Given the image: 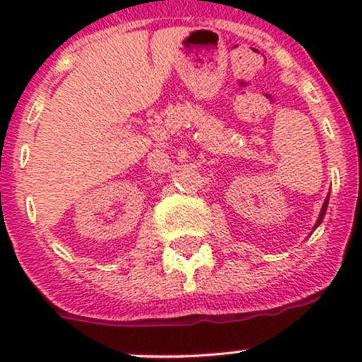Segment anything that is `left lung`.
I'll return each instance as SVG.
<instances>
[{"label": "left lung", "mask_w": 362, "mask_h": 362, "mask_svg": "<svg viewBox=\"0 0 362 362\" xmlns=\"http://www.w3.org/2000/svg\"><path fill=\"white\" fill-rule=\"evenodd\" d=\"M327 203H329V196H327V198H326V202H324V204H322V210H320V215H319V218H317V222H315V228H317V226L320 224V222H322L324 215H326V210H327ZM315 228H313V229H315Z\"/></svg>", "instance_id": "left-lung-1"}]
</instances>
